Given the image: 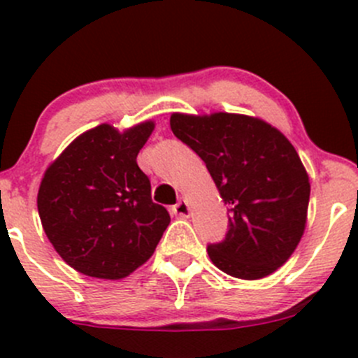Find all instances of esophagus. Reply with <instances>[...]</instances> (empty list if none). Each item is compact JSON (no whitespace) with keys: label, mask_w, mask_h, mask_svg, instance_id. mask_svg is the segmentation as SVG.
<instances>
[{"label":"esophagus","mask_w":358,"mask_h":358,"mask_svg":"<svg viewBox=\"0 0 358 358\" xmlns=\"http://www.w3.org/2000/svg\"><path fill=\"white\" fill-rule=\"evenodd\" d=\"M171 211H173V215L180 216V218H189V216H190V206H189V202H187L185 199L178 201L175 206H173Z\"/></svg>","instance_id":"esophagus-1"}]
</instances>
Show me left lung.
<instances>
[{
	"mask_svg": "<svg viewBox=\"0 0 358 358\" xmlns=\"http://www.w3.org/2000/svg\"><path fill=\"white\" fill-rule=\"evenodd\" d=\"M169 124L206 162L230 206L225 241L208 246L215 266L243 280L279 270L298 248L308 215L310 178L292 143L246 114L173 112Z\"/></svg>",
	"mask_w": 358,
	"mask_h": 358,
	"instance_id": "8db88e82",
	"label": "left lung"
}]
</instances>
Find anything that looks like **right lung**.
Masks as SVG:
<instances>
[{
  "label": "right lung",
  "instance_id": "obj_1",
  "mask_svg": "<svg viewBox=\"0 0 358 358\" xmlns=\"http://www.w3.org/2000/svg\"><path fill=\"white\" fill-rule=\"evenodd\" d=\"M152 119L119 131L103 122L72 140L43 175L38 211L60 258L88 277L119 280L156 251L171 218L152 202L136 156Z\"/></svg>",
  "mask_w": 358,
  "mask_h": 358
}]
</instances>
